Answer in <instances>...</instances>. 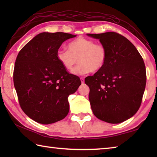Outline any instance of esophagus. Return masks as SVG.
Segmentation results:
<instances>
[{
    "label": "esophagus",
    "mask_w": 157,
    "mask_h": 157,
    "mask_svg": "<svg viewBox=\"0 0 157 157\" xmlns=\"http://www.w3.org/2000/svg\"><path fill=\"white\" fill-rule=\"evenodd\" d=\"M80 80H81L82 84H84V78H81Z\"/></svg>",
    "instance_id": "1"
}]
</instances>
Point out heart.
<instances>
[{
	"mask_svg": "<svg viewBox=\"0 0 157 157\" xmlns=\"http://www.w3.org/2000/svg\"><path fill=\"white\" fill-rule=\"evenodd\" d=\"M68 49H59L56 56L63 67L69 71H72L78 59L79 65L73 71L74 74L98 71L104 67L107 59V51L104 45L84 37L69 42Z\"/></svg>",
	"mask_w": 157,
	"mask_h": 157,
	"instance_id": "b5f03b06",
	"label": "heart"
}]
</instances>
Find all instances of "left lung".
<instances>
[{
  "mask_svg": "<svg viewBox=\"0 0 157 157\" xmlns=\"http://www.w3.org/2000/svg\"><path fill=\"white\" fill-rule=\"evenodd\" d=\"M98 39L107 51L104 67L85 79L94 115L109 123L134 116L140 106L146 74L144 61L128 39L116 32L87 34Z\"/></svg>",
  "mask_w": 157,
  "mask_h": 157,
  "instance_id": "obj_1",
  "label": "left lung"
}]
</instances>
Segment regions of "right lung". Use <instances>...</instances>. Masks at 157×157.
I'll return each instance as SVG.
<instances>
[{
  "instance_id": "add662e5",
  "label": "right lung",
  "mask_w": 157,
  "mask_h": 157,
  "mask_svg": "<svg viewBox=\"0 0 157 157\" xmlns=\"http://www.w3.org/2000/svg\"><path fill=\"white\" fill-rule=\"evenodd\" d=\"M76 35L42 32L28 42L17 56L13 82L21 108L41 124L59 121L69 111L68 96L81 85L78 76L67 72L56 53Z\"/></svg>"
}]
</instances>
